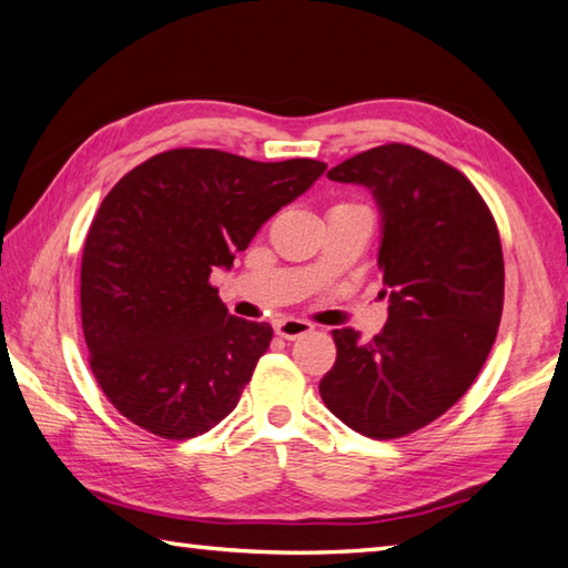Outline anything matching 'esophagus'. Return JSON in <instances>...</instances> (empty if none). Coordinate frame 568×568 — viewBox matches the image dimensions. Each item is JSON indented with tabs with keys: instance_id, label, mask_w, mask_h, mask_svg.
Returning a JSON list of instances; mask_svg holds the SVG:
<instances>
[{
	"instance_id": "esophagus-1",
	"label": "esophagus",
	"mask_w": 568,
	"mask_h": 568,
	"mask_svg": "<svg viewBox=\"0 0 568 568\" xmlns=\"http://www.w3.org/2000/svg\"><path fill=\"white\" fill-rule=\"evenodd\" d=\"M275 333L281 335L283 339H297V337H303V335H307V333H313V325L305 323V320L287 317V320H277V323H275Z\"/></svg>"
}]
</instances>
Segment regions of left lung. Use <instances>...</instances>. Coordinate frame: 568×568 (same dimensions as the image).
I'll list each match as a JSON object with an SVG mask.
<instances>
[{
  "label": "left lung",
  "mask_w": 568,
  "mask_h": 568,
  "mask_svg": "<svg viewBox=\"0 0 568 568\" xmlns=\"http://www.w3.org/2000/svg\"><path fill=\"white\" fill-rule=\"evenodd\" d=\"M373 191L387 323L369 343L333 329L337 359L320 397L349 429L395 439L435 422L471 387L497 337L504 257L469 179L429 153L387 143L327 171Z\"/></svg>",
  "instance_id": "8db88e82"
}]
</instances>
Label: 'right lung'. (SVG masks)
<instances>
[{"label":"right lung","mask_w":568,"mask_h":568,"mask_svg":"<svg viewBox=\"0 0 568 568\" xmlns=\"http://www.w3.org/2000/svg\"><path fill=\"white\" fill-rule=\"evenodd\" d=\"M325 169L173 149L113 185L81 255V325L91 373L123 417L191 439L231 415L273 327L231 315L209 277Z\"/></svg>","instance_id":"obj_1"}]
</instances>
